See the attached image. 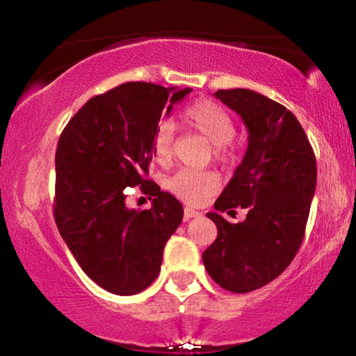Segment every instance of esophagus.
I'll list each match as a JSON object with an SVG mask.
<instances>
[{"label":"esophagus","instance_id":"34e87169","mask_svg":"<svg viewBox=\"0 0 356 356\" xmlns=\"http://www.w3.org/2000/svg\"><path fill=\"white\" fill-rule=\"evenodd\" d=\"M201 216L202 213L194 211V209H189V207L184 209V218H186V220H189V218H194V217H201Z\"/></svg>","mask_w":356,"mask_h":356}]
</instances>
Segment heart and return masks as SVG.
Returning <instances> with one entry per match:
<instances>
[{"label":"heart","mask_w":356,"mask_h":356,"mask_svg":"<svg viewBox=\"0 0 356 356\" xmlns=\"http://www.w3.org/2000/svg\"><path fill=\"white\" fill-rule=\"evenodd\" d=\"M181 123L196 131L213 145V157L227 163L233 159L230 140L235 138L236 126L232 115L220 105L209 100H199L183 110ZM173 133L168 124L160 126L152 140L155 162L168 165L173 159ZM168 189L188 204H202L218 189V179L213 173L181 170L168 179Z\"/></svg>","instance_id":"heart-1"}]
</instances>
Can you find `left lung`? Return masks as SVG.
I'll list each match as a JSON object with an SVG mask.
<instances>
[{
  "label": "left lung",
  "instance_id": "8db88e82",
  "mask_svg": "<svg viewBox=\"0 0 356 356\" xmlns=\"http://www.w3.org/2000/svg\"><path fill=\"white\" fill-rule=\"evenodd\" d=\"M217 99L245 121L243 162L207 217L217 238L204 251L207 274L228 291L248 293L277 279L298 252L316 189V157L296 116L250 89L217 90ZM248 209L245 222L230 224L220 211Z\"/></svg>",
  "mask_w": 356,
  "mask_h": 356
}]
</instances>
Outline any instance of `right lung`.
Here are the masks:
<instances>
[{
  "mask_svg": "<svg viewBox=\"0 0 356 356\" xmlns=\"http://www.w3.org/2000/svg\"><path fill=\"white\" fill-rule=\"evenodd\" d=\"M191 89L126 82L95 95L58 140L53 216L81 269L115 295H136L157 279L163 248L183 206L147 179L160 116ZM140 186L153 207H125L126 187Z\"/></svg>",
  "mask_w": 356,
  "mask_h": 356,
  "instance_id": "add662e5",
  "label": "right lung"
}]
</instances>
